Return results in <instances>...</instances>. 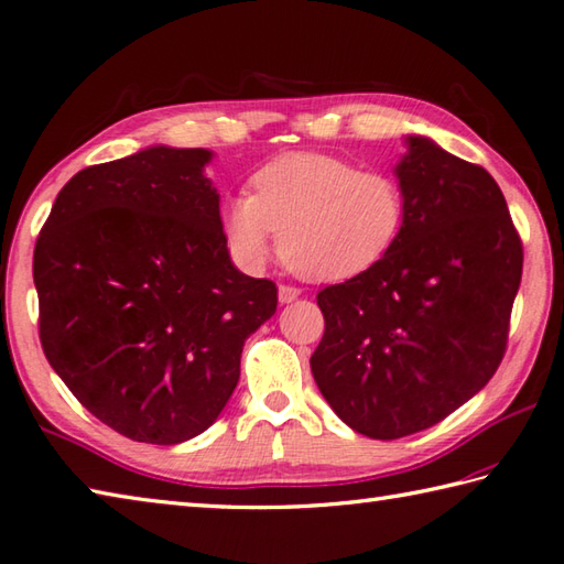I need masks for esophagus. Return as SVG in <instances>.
Returning a JSON list of instances; mask_svg holds the SVG:
<instances>
[{
  "instance_id": "34e87169",
  "label": "esophagus",
  "mask_w": 564,
  "mask_h": 564,
  "mask_svg": "<svg viewBox=\"0 0 564 564\" xmlns=\"http://www.w3.org/2000/svg\"><path fill=\"white\" fill-rule=\"evenodd\" d=\"M299 295H301V291L293 289V285H281V289H279V301H281V303L299 301Z\"/></svg>"
}]
</instances>
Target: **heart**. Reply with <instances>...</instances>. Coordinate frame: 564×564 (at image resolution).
<instances>
[{
  "mask_svg": "<svg viewBox=\"0 0 564 564\" xmlns=\"http://www.w3.org/2000/svg\"><path fill=\"white\" fill-rule=\"evenodd\" d=\"M221 227L243 269H261L281 231L283 261L305 279L347 281L392 251L404 227V192L389 172L291 152L256 172L253 194L227 199Z\"/></svg>",
  "mask_w": 564,
  "mask_h": 564,
  "instance_id": "obj_1",
  "label": "heart"
}]
</instances>
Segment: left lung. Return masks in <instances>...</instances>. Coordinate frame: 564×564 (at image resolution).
I'll list each match as a JSON object with an SVG mask.
<instances>
[{"label": "left lung", "mask_w": 564, "mask_h": 564, "mask_svg": "<svg viewBox=\"0 0 564 564\" xmlns=\"http://www.w3.org/2000/svg\"><path fill=\"white\" fill-rule=\"evenodd\" d=\"M404 227L384 259L317 293L315 384L357 434L402 438L446 419L503 360L523 243L496 180L406 135Z\"/></svg>", "instance_id": "8db88e82"}]
</instances>
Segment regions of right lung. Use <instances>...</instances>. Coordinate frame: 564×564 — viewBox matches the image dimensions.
I'll use <instances>...</instances> for the list:
<instances>
[{"label":"right lung","instance_id":"add662e5","mask_svg":"<svg viewBox=\"0 0 564 564\" xmlns=\"http://www.w3.org/2000/svg\"><path fill=\"white\" fill-rule=\"evenodd\" d=\"M204 148L150 145L80 170L34 249L48 365L100 422L172 446L217 422L243 343L279 305L231 263Z\"/></svg>","mask_w":564,"mask_h":564}]
</instances>
